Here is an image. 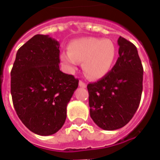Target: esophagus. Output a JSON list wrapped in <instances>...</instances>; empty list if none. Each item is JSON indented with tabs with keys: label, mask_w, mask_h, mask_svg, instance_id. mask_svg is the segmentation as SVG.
<instances>
[{
	"label": "esophagus",
	"mask_w": 160,
	"mask_h": 160,
	"mask_svg": "<svg viewBox=\"0 0 160 160\" xmlns=\"http://www.w3.org/2000/svg\"><path fill=\"white\" fill-rule=\"evenodd\" d=\"M79 86H80V87H87V84L85 83V82H83L82 80H80V81H79Z\"/></svg>",
	"instance_id": "34e87169"
}]
</instances>
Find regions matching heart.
I'll return each mask as SVG.
<instances>
[{"label": "heart", "instance_id": "obj_1", "mask_svg": "<svg viewBox=\"0 0 160 160\" xmlns=\"http://www.w3.org/2000/svg\"><path fill=\"white\" fill-rule=\"evenodd\" d=\"M116 57V46L110 39L85 38L73 40L68 45V52L60 56L69 71L76 68L79 62L91 79H99L111 70Z\"/></svg>", "mask_w": 160, "mask_h": 160}]
</instances>
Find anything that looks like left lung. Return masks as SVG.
<instances>
[{
	"label": "left lung",
	"instance_id": "1",
	"mask_svg": "<svg viewBox=\"0 0 160 160\" xmlns=\"http://www.w3.org/2000/svg\"><path fill=\"white\" fill-rule=\"evenodd\" d=\"M119 57L112 69L87 85L90 116L104 130L121 128L132 119L141 102L143 67L136 47L120 37Z\"/></svg>",
	"mask_w": 160,
	"mask_h": 160
}]
</instances>
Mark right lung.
Here are the masks:
<instances>
[{
    "mask_svg": "<svg viewBox=\"0 0 160 160\" xmlns=\"http://www.w3.org/2000/svg\"><path fill=\"white\" fill-rule=\"evenodd\" d=\"M60 43L49 35H35L17 51L11 71L12 104L28 129L50 135L62 127L67 105L79 80L59 68Z\"/></svg>",
    "mask_w": 160,
    "mask_h": 160,
    "instance_id": "right-lung-1",
    "label": "right lung"
}]
</instances>
